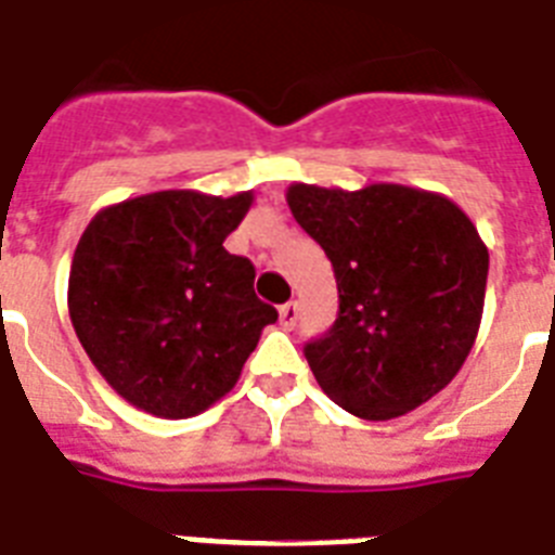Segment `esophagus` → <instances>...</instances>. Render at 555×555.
Wrapping results in <instances>:
<instances>
[{
    "label": "esophagus",
    "mask_w": 555,
    "mask_h": 555,
    "mask_svg": "<svg viewBox=\"0 0 555 555\" xmlns=\"http://www.w3.org/2000/svg\"><path fill=\"white\" fill-rule=\"evenodd\" d=\"M278 314H281V326L283 328H295L297 314H300V309H297V304H295V300H292V304L281 306V311H278Z\"/></svg>",
    "instance_id": "34e87169"
}]
</instances>
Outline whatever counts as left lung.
<instances>
[{"label": "left lung", "instance_id": "obj_1", "mask_svg": "<svg viewBox=\"0 0 555 555\" xmlns=\"http://www.w3.org/2000/svg\"><path fill=\"white\" fill-rule=\"evenodd\" d=\"M286 204L337 278L332 332L306 346L318 386L386 423L456 377L482 323L488 246L451 198L405 184H292Z\"/></svg>", "mask_w": 555, "mask_h": 555}]
</instances>
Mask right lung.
I'll list each match as a JSON object with an SVG mask.
<instances>
[{
  "label": "right lung",
  "instance_id": "add662e5",
  "mask_svg": "<svg viewBox=\"0 0 555 555\" xmlns=\"http://www.w3.org/2000/svg\"><path fill=\"white\" fill-rule=\"evenodd\" d=\"M255 192L162 190L104 206L73 251L67 309L90 363L146 414L186 420L227 397L260 332L255 267L223 249Z\"/></svg>",
  "mask_w": 555,
  "mask_h": 555
}]
</instances>
